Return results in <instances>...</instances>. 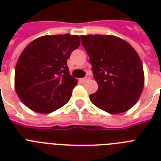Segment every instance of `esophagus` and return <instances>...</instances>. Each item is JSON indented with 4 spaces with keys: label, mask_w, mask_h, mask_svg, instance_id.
<instances>
[{
    "label": "esophagus",
    "mask_w": 161,
    "mask_h": 161,
    "mask_svg": "<svg viewBox=\"0 0 161 161\" xmlns=\"http://www.w3.org/2000/svg\"><path fill=\"white\" fill-rule=\"evenodd\" d=\"M89 78H90V77H89V75H87V76H86V77H85V78H82V79H81V80L83 81V82H86V81L88 80V79H89Z\"/></svg>",
    "instance_id": "34e87169"
}]
</instances>
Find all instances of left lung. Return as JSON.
<instances>
[{"label":"left lung","instance_id":"1","mask_svg":"<svg viewBox=\"0 0 161 161\" xmlns=\"http://www.w3.org/2000/svg\"><path fill=\"white\" fill-rule=\"evenodd\" d=\"M98 90L91 102L106 112H126L137 103L145 85L142 62L134 47L113 35H82Z\"/></svg>","mask_w":161,"mask_h":161}]
</instances>
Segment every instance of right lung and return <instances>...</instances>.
Masks as SVG:
<instances>
[{
    "mask_svg": "<svg viewBox=\"0 0 161 161\" xmlns=\"http://www.w3.org/2000/svg\"><path fill=\"white\" fill-rule=\"evenodd\" d=\"M80 46L78 35H47L31 42L19 57L15 89L27 108L49 114L68 103L78 80L70 75L67 60Z\"/></svg>",
    "mask_w": 161,
    "mask_h": 161,
    "instance_id": "right-lung-1",
    "label": "right lung"
}]
</instances>
